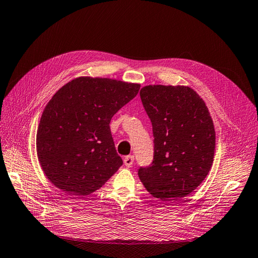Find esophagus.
<instances>
[{"instance_id":"34e87169","label":"esophagus","mask_w":258,"mask_h":258,"mask_svg":"<svg viewBox=\"0 0 258 258\" xmlns=\"http://www.w3.org/2000/svg\"><path fill=\"white\" fill-rule=\"evenodd\" d=\"M133 163H134V156H126L124 158V164L125 166H126L127 168H130V167H132L133 166Z\"/></svg>"}]
</instances>
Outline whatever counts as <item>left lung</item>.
<instances>
[{
	"mask_svg": "<svg viewBox=\"0 0 258 258\" xmlns=\"http://www.w3.org/2000/svg\"><path fill=\"white\" fill-rule=\"evenodd\" d=\"M141 99L153 124L154 161L140 168L144 186L164 202L196 189L214 161L216 133L201 96L188 86L148 85Z\"/></svg>",
	"mask_w": 258,
	"mask_h": 258,
	"instance_id": "left-lung-1",
	"label": "left lung"
}]
</instances>
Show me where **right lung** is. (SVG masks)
<instances>
[{
	"label": "right lung",
	"instance_id": "right-lung-1",
	"mask_svg": "<svg viewBox=\"0 0 258 258\" xmlns=\"http://www.w3.org/2000/svg\"><path fill=\"white\" fill-rule=\"evenodd\" d=\"M141 88L117 79L81 76L58 89L39 122V163L55 187L74 196L100 188L123 161L110 121Z\"/></svg>",
	"mask_w": 258,
	"mask_h": 258
}]
</instances>
